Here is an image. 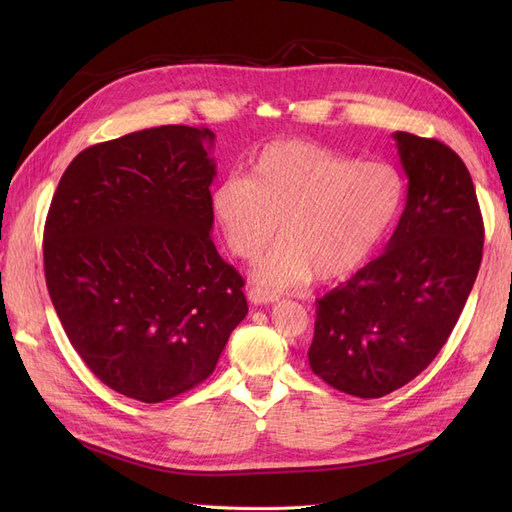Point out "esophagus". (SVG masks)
<instances>
[{"label": "esophagus", "mask_w": 512, "mask_h": 512, "mask_svg": "<svg viewBox=\"0 0 512 512\" xmlns=\"http://www.w3.org/2000/svg\"><path fill=\"white\" fill-rule=\"evenodd\" d=\"M247 299H250V303H254V305H267V303H275L280 297L273 292L262 290V288H252L250 292H247Z\"/></svg>", "instance_id": "obj_1"}]
</instances>
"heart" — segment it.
<instances>
[{"mask_svg":"<svg viewBox=\"0 0 512 512\" xmlns=\"http://www.w3.org/2000/svg\"><path fill=\"white\" fill-rule=\"evenodd\" d=\"M404 179L386 162H359L299 138L275 141L250 166L211 192L213 220L228 250L254 260L284 237L254 269L269 290L301 286L316 275L339 280L361 269L395 224Z\"/></svg>","mask_w":512,"mask_h":512,"instance_id":"b5f03b06","label":"heart"}]
</instances>
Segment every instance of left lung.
<instances>
[{
	"label": "left lung",
	"mask_w": 512,
	"mask_h": 512,
	"mask_svg": "<svg viewBox=\"0 0 512 512\" xmlns=\"http://www.w3.org/2000/svg\"><path fill=\"white\" fill-rule=\"evenodd\" d=\"M406 209L384 254L316 301L309 367L333 389L374 399L414 380L455 329L483 258L474 183L436 138L393 134Z\"/></svg>",
	"instance_id": "obj_1"
}]
</instances>
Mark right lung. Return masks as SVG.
Wrapping results in <instances>:
<instances>
[{
    "mask_svg": "<svg viewBox=\"0 0 512 512\" xmlns=\"http://www.w3.org/2000/svg\"><path fill=\"white\" fill-rule=\"evenodd\" d=\"M209 128L160 126L89 147L44 224V275L72 348L113 391L160 404L207 380L247 314L211 241Z\"/></svg>",
    "mask_w": 512,
    "mask_h": 512,
    "instance_id": "obj_1",
    "label": "right lung"
}]
</instances>
